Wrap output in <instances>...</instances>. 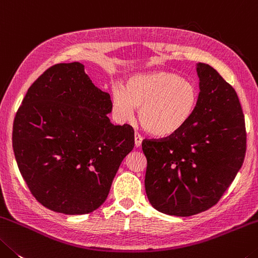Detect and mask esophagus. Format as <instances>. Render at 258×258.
I'll use <instances>...</instances> for the list:
<instances>
[{
    "label": "esophagus",
    "instance_id": "1",
    "mask_svg": "<svg viewBox=\"0 0 258 258\" xmlns=\"http://www.w3.org/2000/svg\"><path fill=\"white\" fill-rule=\"evenodd\" d=\"M142 141H143V137L141 136V134L135 133V145H136V147H139L142 145Z\"/></svg>",
    "mask_w": 258,
    "mask_h": 258
}]
</instances>
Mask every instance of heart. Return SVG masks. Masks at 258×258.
Returning <instances> with one entry per match:
<instances>
[{
    "instance_id": "heart-1",
    "label": "heart",
    "mask_w": 258,
    "mask_h": 258,
    "mask_svg": "<svg viewBox=\"0 0 258 258\" xmlns=\"http://www.w3.org/2000/svg\"><path fill=\"white\" fill-rule=\"evenodd\" d=\"M199 101L193 82L171 72H151L129 78L125 88L113 89V109L122 121L133 119L135 107L146 132L158 137L177 134L188 123Z\"/></svg>"
}]
</instances>
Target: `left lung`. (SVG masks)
I'll use <instances>...</instances> for the list:
<instances>
[{"label": "left lung", "mask_w": 258, "mask_h": 258, "mask_svg": "<svg viewBox=\"0 0 258 258\" xmlns=\"http://www.w3.org/2000/svg\"><path fill=\"white\" fill-rule=\"evenodd\" d=\"M199 101L188 123L172 136L144 139L145 191L163 214L192 216L212 208L235 178L247 149L235 90L212 66L198 65Z\"/></svg>", "instance_id": "8db88e82"}]
</instances>
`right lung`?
<instances>
[{"mask_svg": "<svg viewBox=\"0 0 258 258\" xmlns=\"http://www.w3.org/2000/svg\"><path fill=\"white\" fill-rule=\"evenodd\" d=\"M111 96L80 62L49 67L28 88L16 113L12 147L33 197L67 215L96 210L122 160L135 146L130 124L114 125Z\"/></svg>", "mask_w": 258, "mask_h": 258, "instance_id": "1", "label": "right lung"}]
</instances>
